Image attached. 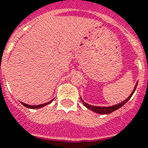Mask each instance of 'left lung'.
<instances>
[{
  "label": "left lung",
  "mask_w": 148,
  "mask_h": 148,
  "mask_svg": "<svg viewBox=\"0 0 148 148\" xmlns=\"http://www.w3.org/2000/svg\"><path fill=\"white\" fill-rule=\"evenodd\" d=\"M137 83H138V82L136 83V85H135V87H134L133 92H132L131 94L130 95V96L128 97L127 99H126L125 100L121 101V102L119 103V104L114 105V106H92V105H89L88 104V103H86V102H84L82 98H81V100H82V103L84 104V106L86 107V108H88V109H90V110L93 111L94 112H96V113H99V114H109V113H111V112H112L116 111V109H119L120 107L123 106L124 104H126L127 101H129L130 99V98L132 97V95H134L135 90H136V88H137Z\"/></svg>",
  "instance_id": "8db88e82"
}]
</instances>
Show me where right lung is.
Wrapping results in <instances>:
<instances>
[{
	"instance_id": "obj_1",
	"label": "right lung",
	"mask_w": 148,
	"mask_h": 148,
	"mask_svg": "<svg viewBox=\"0 0 148 148\" xmlns=\"http://www.w3.org/2000/svg\"><path fill=\"white\" fill-rule=\"evenodd\" d=\"M53 99H52L51 101H48V102H46V103H44V104H41V105H38V106H31V105H28V104H25V103H24V102H21V103L24 106H25L26 108H28V109H40V108H42V107H44L46 106H47V105H49V103H51L52 101H53Z\"/></svg>"
}]
</instances>
